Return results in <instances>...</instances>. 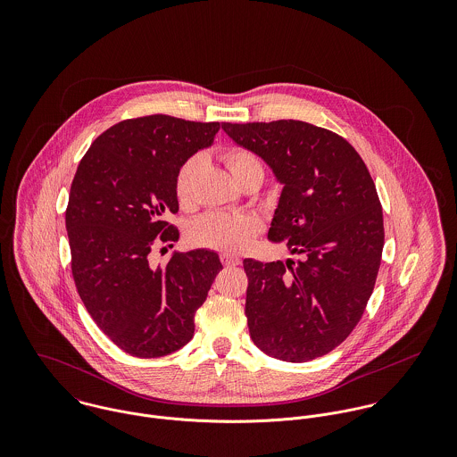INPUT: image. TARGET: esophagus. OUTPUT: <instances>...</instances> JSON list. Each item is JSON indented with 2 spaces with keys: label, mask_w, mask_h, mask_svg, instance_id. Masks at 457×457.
I'll return each mask as SVG.
<instances>
[{
  "label": "esophagus",
  "mask_w": 457,
  "mask_h": 457,
  "mask_svg": "<svg viewBox=\"0 0 457 457\" xmlns=\"http://www.w3.org/2000/svg\"><path fill=\"white\" fill-rule=\"evenodd\" d=\"M220 259H221V263L227 265V267H232V265H239V263H241V259H239L237 255H230V253H221Z\"/></svg>",
  "instance_id": "esophagus-1"
}]
</instances>
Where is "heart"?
I'll return each instance as SVG.
<instances>
[{
    "label": "heart",
    "instance_id": "b5f03b06",
    "mask_svg": "<svg viewBox=\"0 0 457 457\" xmlns=\"http://www.w3.org/2000/svg\"><path fill=\"white\" fill-rule=\"evenodd\" d=\"M221 162L225 163L232 179L243 187L248 181L263 179V165L261 158L246 147H228L221 153ZM200 160L196 156L188 158L176 174V196L181 207H190L194 202L196 170ZM261 220L253 214H232V212H207L198 218L190 228V239L209 250L220 252H243L250 246L255 236L261 232Z\"/></svg>",
    "mask_w": 457,
    "mask_h": 457
}]
</instances>
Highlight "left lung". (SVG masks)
I'll list each match as a JSON object with an SVG mask.
<instances>
[{
    "label": "left lung",
    "mask_w": 457,
    "mask_h": 457,
    "mask_svg": "<svg viewBox=\"0 0 457 457\" xmlns=\"http://www.w3.org/2000/svg\"><path fill=\"white\" fill-rule=\"evenodd\" d=\"M221 129L283 185L269 241L301 257L243 262L250 336L279 361L322 357L359 324L378 276L384 214L370 170L348 140L304 121Z\"/></svg>",
    "instance_id": "obj_1"
}]
</instances>
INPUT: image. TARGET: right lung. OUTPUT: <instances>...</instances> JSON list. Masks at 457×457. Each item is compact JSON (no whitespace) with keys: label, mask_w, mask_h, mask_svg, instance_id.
I'll list each match as a JSON object with an SVG mask.
<instances>
[{"label":"right lung","mask_w":457,"mask_h":457,"mask_svg":"<svg viewBox=\"0 0 457 457\" xmlns=\"http://www.w3.org/2000/svg\"><path fill=\"white\" fill-rule=\"evenodd\" d=\"M218 130L165 114L125 120L91 144L71 181L65 221L77 292L95 324L133 357L185 346L223 269L209 250L156 267L147 259L156 245L179 239L165 220L179 211L176 174Z\"/></svg>","instance_id":"add662e5"}]
</instances>
